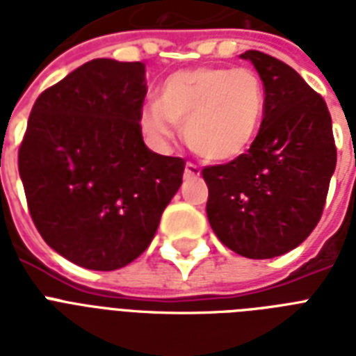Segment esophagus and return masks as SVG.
<instances>
[{"label": "esophagus", "instance_id": "34e87169", "mask_svg": "<svg viewBox=\"0 0 356 356\" xmlns=\"http://www.w3.org/2000/svg\"><path fill=\"white\" fill-rule=\"evenodd\" d=\"M201 175V170L195 164H192V162H188L186 164V168H184V177L186 179H197Z\"/></svg>", "mask_w": 356, "mask_h": 356}]
</instances>
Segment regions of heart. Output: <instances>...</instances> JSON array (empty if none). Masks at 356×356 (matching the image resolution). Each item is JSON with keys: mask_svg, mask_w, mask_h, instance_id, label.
Segmentation results:
<instances>
[{"mask_svg": "<svg viewBox=\"0 0 356 356\" xmlns=\"http://www.w3.org/2000/svg\"><path fill=\"white\" fill-rule=\"evenodd\" d=\"M264 114V85L254 70L201 66L168 75L156 102L142 108L140 125L156 144L170 142L175 125H184V140L195 155L231 162L253 145Z\"/></svg>", "mask_w": 356, "mask_h": 356, "instance_id": "b5f03b06", "label": "heart"}]
</instances>
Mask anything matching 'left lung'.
<instances>
[{"label":"left lung","instance_id":"1","mask_svg":"<svg viewBox=\"0 0 356 356\" xmlns=\"http://www.w3.org/2000/svg\"><path fill=\"white\" fill-rule=\"evenodd\" d=\"M253 63L266 114L248 153L203 168L207 216L223 245L248 259H273L298 248L318 225L337 168L327 103L301 75L262 51Z\"/></svg>","mask_w":356,"mask_h":356}]
</instances>
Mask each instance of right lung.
Listing matches in <instances>:
<instances>
[{
  "mask_svg": "<svg viewBox=\"0 0 356 356\" xmlns=\"http://www.w3.org/2000/svg\"><path fill=\"white\" fill-rule=\"evenodd\" d=\"M145 66L94 58L33 105L18 151L38 233L64 259L113 271L144 253L184 161L144 144Z\"/></svg>",
  "mask_w": 356,
  "mask_h": 356,
  "instance_id": "1",
  "label": "right lung"
}]
</instances>
